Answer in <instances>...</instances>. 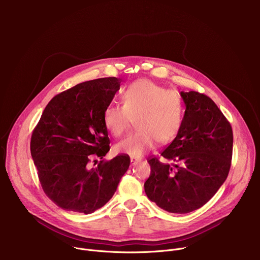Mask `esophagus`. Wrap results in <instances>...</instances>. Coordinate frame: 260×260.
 <instances>
[{
  "mask_svg": "<svg viewBox=\"0 0 260 260\" xmlns=\"http://www.w3.org/2000/svg\"><path fill=\"white\" fill-rule=\"evenodd\" d=\"M140 161H141V159H140V158L131 157V165H132V166H136V165H138Z\"/></svg>",
  "mask_w": 260,
  "mask_h": 260,
  "instance_id": "esophagus-1",
  "label": "esophagus"
}]
</instances>
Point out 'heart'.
<instances>
[{"label": "heart", "mask_w": 260, "mask_h": 260, "mask_svg": "<svg viewBox=\"0 0 260 260\" xmlns=\"http://www.w3.org/2000/svg\"><path fill=\"white\" fill-rule=\"evenodd\" d=\"M122 104L109 105L104 124L111 135L122 136L135 118L137 129L115 145V152L140 158L156 141L167 144L178 135L183 118L181 95L148 79L131 83L122 92Z\"/></svg>", "instance_id": "heart-1"}]
</instances>
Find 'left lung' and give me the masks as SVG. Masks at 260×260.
<instances>
[{
	"mask_svg": "<svg viewBox=\"0 0 260 260\" xmlns=\"http://www.w3.org/2000/svg\"><path fill=\"white\" fill-rule=\"evenodd\" d=\"M185 113L181 127L161 156L148 158L151 167L145 192L159 208L177 214L208 203L228 178L233 156V129L207 95L181 91Z\"/></svg>",
	"mask_w": 260,
	"mask_h": 260,
	"instance_id": "8db88e82",
	"label": "left lung"
}]
</instances>
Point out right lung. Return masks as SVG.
<instances>
[{"instance_id":"1","label":"right lung","mask_w":260,"mask_h":260,"mask_svg":"<svg viewBox=\"0 0 260 260\" xmlns=\"http://www.w3.org/2000/svg\"><path fill=\"white\" fill-rule=\"evenodd\" d=\"M121 79L100 78L55 95L44 109L30 139V154L46 196L66 211L90 214L115 193L129 156H104L110 150L104 111ZM92 157L101 160L90 169Z\"/></svg>"}]
</instances>
